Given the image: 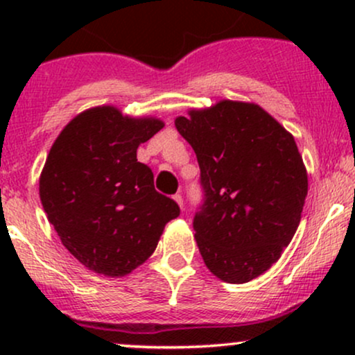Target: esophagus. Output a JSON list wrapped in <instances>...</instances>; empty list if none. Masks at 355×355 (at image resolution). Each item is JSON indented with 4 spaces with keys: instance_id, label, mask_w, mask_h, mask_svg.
Returning a JSON list of instances; mask_svg holds the SVG:
<instances>
[{
    "instance_id": "esophagus-1",
    "label": "esophagus",
    "mask_w": 355,
    "mask_h": 355,
    "mask_svg": "<svg viewBox=\"0 0 355 355\" xmlns=\"http://www.w3.org/2000/svg\"><path fill=\"white\" fill-rule=\"evenodd\" d=\"M173 198H175V202L178 203V205H180V209H183V197L180 193H177V195H173Z\"/></svg>"
}]
</instances>
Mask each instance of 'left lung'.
<instances>
[{"instance_id": "8db88e82", "label": "left lung", "mask_w": 355, "mask_h": 355, "mask_svg": "<svg viewBox=\"0 0 355 355\" xmlns=\"http://www.w3.org/2000/svg\"><path fill=\"white\" fill-rule=\"evenodd\" d=\"M175 126L200 166L193 230L203 262L229 284L268 270L300 223L307 172L295 140L259 105L223 100Z\"/></svg>"}]
</instances>
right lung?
I'll return each mask as SVG.
<instances>
[{
    "instance_id": "add662e5",
    "label": "right lung",
    "mask_w": 355,
    "mask_h": 355,
    "mask_svg": "<svg viewBox=\"0 0 355 355\" xmlns=\"http://www.w3.org/2000/svg\"><path fill=\"white\" fill-rule=\"evenodd\" d=\"M164 128L113 107L80 113L63 128L40 177V198L61 243L89 270L130 274L157 248L180 207L155 190L137 148Z\"/></svg>"
}]
</instances>
